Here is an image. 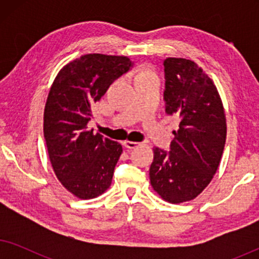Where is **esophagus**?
<instances>
[{
    "label": "esophagus",
    "mask_w": 259,
    "mask_h": 259,
    "mask_svg": "<svg viewBox=\"0 0 259 259\" xmlns=\"http://www.w3.org/2000/svg\"><path fill=\"white\" fill-rule=\"evenodd\" d=\"M123 145H125L127 148H130V150H133V148H136V147L139 146L140 143H136V141L126 140V141H123Z\"/></svg>",
    "instance_id": "1"
}]
</instances>
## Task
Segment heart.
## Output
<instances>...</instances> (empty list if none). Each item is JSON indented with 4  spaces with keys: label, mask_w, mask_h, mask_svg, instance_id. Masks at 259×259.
<instances>
[{
    "label": "heart",
    "mask_w": 259,
    "mask_h": 259,
    "mask_svg": "<svg viewBox=\"0 0 259 259\" xmlns=\"http://www.w3.org/2000/svg\"><path fill=\"white\" fill-rule=\"evenodd\" d=\"M147 74H152V73H150V72H141L139 75H138V79H139V77H141V76H144V75H147Z\"/></svg>",
    "instance_id": "heart-1"
}]
</instances>
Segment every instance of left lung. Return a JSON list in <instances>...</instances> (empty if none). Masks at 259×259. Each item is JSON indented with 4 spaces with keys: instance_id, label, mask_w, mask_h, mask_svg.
<instances>
[{
    "instance_id": "8db88e82",
    "label": "left lung",
    "mask_w": 259,
    "mask_h": 259,
    "mask_svg": "<svg viewBox=\"0 0 259 259\" xmlns=\"http://www.w3.org/2000/svg\"><path fill=\"white\" fill-rule=\"evenodd\" d=\"M165 111L180 119L169 151L155 147L153 190L172 204L192 200L213 178L224 151L226 119L213 81L191 60L164 61Z\"/></svg>"
}]
</instances>
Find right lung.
<instances>
[{
	"mask_svg": "<svg viewBox=\"0 0 259 259\" xmlns=\"http://www.w3.org/2000/svg\"><path fill=\"white\" fill-rule=\"evenodd\" d=\"M132 67L127 56L82 55L60 70L49 91L44 114L49 160L63 187L80 199L111 186L122 146L87 131V123L94 105Z\"/></svg>",
	"mask_w": 259,
	"mask_h": 259,
	"instance_id": "1",
	"label": "right lung"
}]
</instances>
